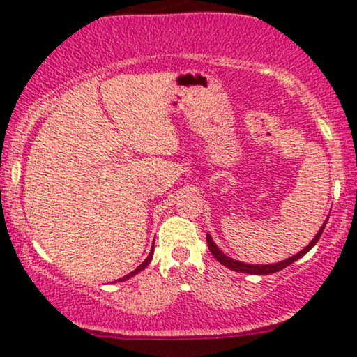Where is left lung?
Here are the masks:
<instances>
[{"label": "left lung", "instance_id": "8db88e82", "mask_svg": "<svg viewBox=\"0 0 357 357\" xmlns=\"http://www.w3.org/2000/svg\"><path fill=\"white\" fill-rule=\"evenodd\" d=\"M328 216H330V214H328ZM326 221H328V218L325 219L324 226L320 227V231L317 232V236H315L314 238H312V242H310L309 245H307L305 248H302V250H301L299 253H296V255L286 258V260L278 261V263H271V265H248V263L234 260V258L227 257L226 253H224V252L221 250V248H219V247L216 245V243H214V241L211 238V236H209V234H206V241H208L209 250H211L214 258H216V260H218L219 263H222L224 266L229 268V270L238 271V273H248V275H260V276H261V275H273V273H276V271H280V270H284V268L289 266L291 263H294L296 260H299L301 257H304L305 253L309 252L310 248L314 247L317 242H319V238L321 237V232H324V229H325V226H326Z\"/></svg>", "mask_w": 357, "mask_h": 357}]
</instances>
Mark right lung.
Listing matches in <instances>:
<instances>
[{
  "instance_id": "1",
  "label": "right lung",
  "mask_w": 357,
  "mask_h": 357,
  "mask_svg": "<svg viewBox=\"0 0 357 357\" xmlns=\"http://www.w3.org/2000/svg\"><path fill=\"white\" fill-rule=\"evenodd\" d=\"M153 248H154V243H153ZM153 248H151V252H149L148 258H146V260H144L143 263H141V265H139L138 268H136V270H133V271H131V273H128V275H125L123 278H120V280H116V281H114V282H121V281H126V280H130V278H133L135 275H138L139 271H143L144 268L149 265L151 260H153V255H154V250H153Z\"/></svg>"
}]
</instances>
